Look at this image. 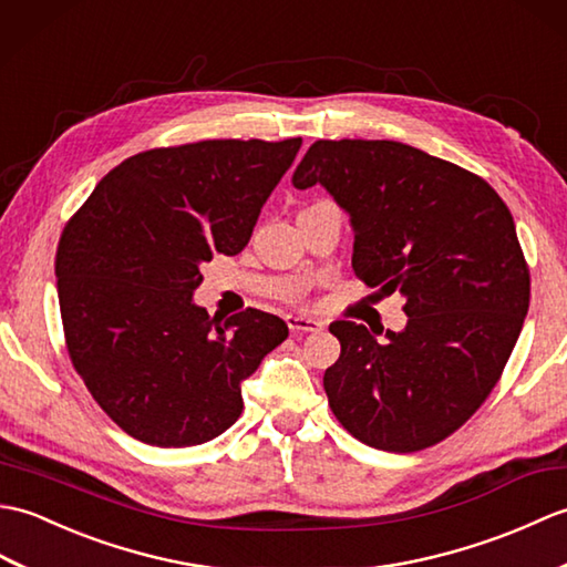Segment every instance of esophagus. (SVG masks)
Returning <instances> with one entry per match:
<instances>
[{
  "instance_id": "34e87169",
  "label": "esophagus",
  "mask_w": 567,
  "mask_h": 567,
  "mask_svg": "<svg viewBox=\"0 0 567 567\" xmlns=\"http://www.w3.org/2000/svg\"><path fill=\"white\" fill-rule=\"evenodd\" d=\"M286 324L291 332H320L324 327L320 320L308 316H286Z\"/></svg>"
}]
</instances>
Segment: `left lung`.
Masks as SVG:
<instances>
[{"label":"left lung","instance_id":"1","mask_svg":"<svg viewBox=\"0 0 567 567\" xmlns=\"http://www.w3.org/2000/svg\"><path fill=\"white\" fill-rule=\"evenodd\" d=\"M322 184L354 228L351 267L405 298L408 324L379 342L337 320L324 371L334 417L359 442L412 454L468 422L499 381L532 279L505 200L483 177L395 141H318L293 172Z\"/></svg>","mask_w":567,"mask_h":567}]
</instances>
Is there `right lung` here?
<instances>
[{
  "instance_id": "1",
  "label": "right lung",
  "mask_w": 567,
  "mask_h": 567,
  "mask_svg": "<svg viewBox=\"0 0 567 567\" xmlns=\"http://www.w3.org/2000/svg\"><path fill=\"white\" fill-rule=\"evenodd\" d=\"M300 137L200 141L123 159L62 230L55 276L72 367L125 434L196 446L243 412V381L288 337L247 308L194 306L198 267L237 255L293 165Z\"/></svg>"
}]
</instances>
